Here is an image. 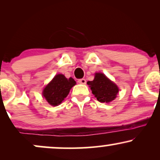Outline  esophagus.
Returning <instances> with one entry per match:
<instances>
[{"mask_svg":"<svg viewBox=\"0 0 160 160\" xmlns=\"http://www.w3.org/2000/svg\"><path fill=\"white\" fill-rule=\"evenodd\" d=\"M78 82L80 84H86V80H85V79H80V80H78Z\"/></svg>","mask_w":160,"mask_h":160,"instance_id":"1","label":"esophagus"}]
</instances>
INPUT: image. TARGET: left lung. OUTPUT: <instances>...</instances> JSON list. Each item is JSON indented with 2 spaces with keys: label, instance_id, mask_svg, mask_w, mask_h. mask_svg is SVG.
Here are the masks:
<instances>
[{
  "label": "left lung",
  "instance_id": "left-lung-1",
  "mask_svg": "<svg viewBox=\"0 0 160 160\" xmlns=\"http://www.w3.org/2000/svg\"><path fill=\"white\" fill-rule=\"evenodd\" d=\"M87 84L91 87L92 94L100 102H111L114 100L119 92L117 86L102 73H96L94 80L87 82Z\"/></svg>",
  "mask_w": 160,
  "mask_h": 160
}]
</instances>
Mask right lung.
I'll return each instance as SVG.
<instances>
[{
	"mask_svg": "<svg viewBox=\"0 0 160 160\" xmlns=\"http://www.w3.org/2000/svg\"><path fill=\"white\" fill-rule=\"evenodd\" d=\"M75 84L76 82L73 78L67 79L63 74H57L44 88L43 95L49 104L57 106L68 96L70 89Z\"/></svg>",
	"mask_w": 160,
	"mask_h": 160,
	"instance_id": "right-lung-1",
	"label": "right lung"
}]
</instances>
